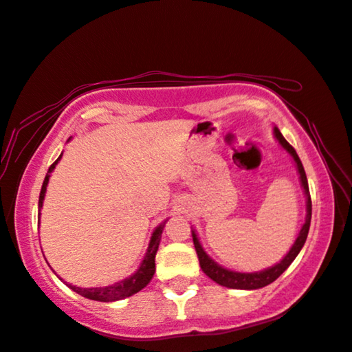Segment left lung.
<instances>
[{"label":"left lung","mask_w":352,"mask_h":352,"mask_svg":"<svg viewBox=\"0 0 352 352\" xmlns=\"http://www.w3.org/2000/svg\"><path fill=\"white\" fill-rule=\"evenodd\" d=\"M273 135H275L276 141L281 144L284 151L290 155L296 166V172H298V175H300L301 188H302V190H305V195H306V220L301 226L300 233H298V236H296L294 245L290 247L289 253L285 254L284 258L278 262V264L269 267V269L252 272V273L234 272V270L225 269V267L217 264L216 261L208 256L204 247H201L197 233H195V230H192V241H194L195 252H197V256H199L201 270H204V273L208 278H211L214 283H217L219 285H223V287L241 289V290H254V289H261V287H265V285L272 284L275 279H278L285 270H287V267L295 261L298 253L301 252V248H302V245H305V242L307 239L309 226H311V219H312V201H311V194H309L306 172H305V168H302L300 157H298L295 152V148L292 147L287 141H285V138L281 135V132H279L278 127H273Z\"/></svg>","instance_id":"8db88e82"}]
</instances>
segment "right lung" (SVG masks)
Returning a JSON list of instances; mask_svg holds the SVG:
<instances>
[{
  "label": "right lung",
  "instance_id": "add662e5",
  "mask_svg": "<svg viewBox=\"0 0 352 352\" xmlns=\"http://www.w3.org/2000/svg\"><path fill=\"white\" fill-rule=\"evenodd\" d=\"M62 155L63 153H60V157H58L56 162L52 163L51 168L47 169V174L45 177L43 186H41V190H40L38 216H40L41 208H43V200H45V194H46V186H47V183H50V177L52 174V170L56 169V164L60 162ZM166 222H168V220H164L162 225H158L157 228L153 230L152 237H151V242H148V247H147V252L144 254V259H142V262H141L140 267H138V270H136L133 275H130L129 278L122 279V281H119V283H115V284H111V285H105V287H90V289H87V287H77V285H71L68 283H65V284H67L71 290H74L76 294L85 296V298H88V300L104 301V302L124 300V298L138 294V292L141 289H144L146 285L151 283V279L153 278V273H155V256H157V252H158L160 241H162V234H163V230H164Z\"/></svg>",
  "mask_w": 352,
  "mask_h": 352
}]
</instances>
